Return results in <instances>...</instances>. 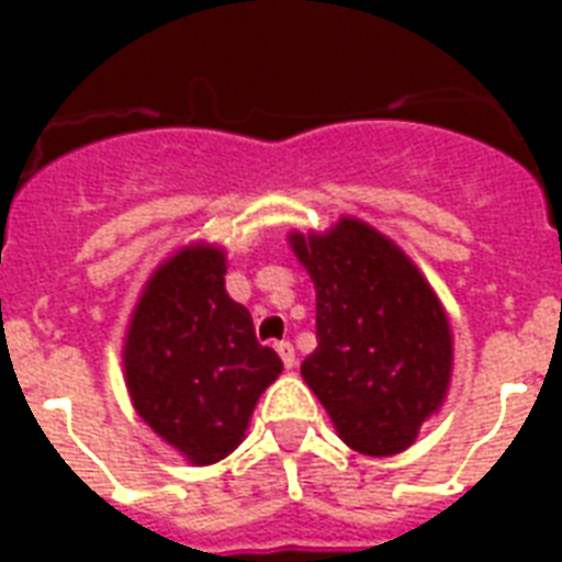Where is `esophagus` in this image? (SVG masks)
<instances>
[{"instance_id": "1", "label": "esophagus", "mask_w": 562, "mask_h": 562, "mask_svg": "<svg viewBox=\"0 0 562 562\" xmlns=\"http://www.w3.org/2000/svg\"><path fill=\"white\" fill-rule=\"evenodd\" d=\"M277 352H280L282 364L294 367V346H292V342H289V340L277 342Z\"/></svg>"}]
</instances>
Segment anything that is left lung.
Here are the masks:
<instances>
[{
    "instance_id": "obj_1",
    "label": "left lung",
    "mask_w": 562,
    "mask_h": 562,
    "mask_svg": "<svg viewBox=\"0 0 562 562\" xmlns=\"http://www.w3.org/2000/svg\"><path fill=\"white\" fill-rule=\"evenodd\" d=\"M316 282V352L301 376L346 446L385 458L415 442L451 379V328L418 268L358 220L292 234Z\"/></svg>"
}]
</instances>
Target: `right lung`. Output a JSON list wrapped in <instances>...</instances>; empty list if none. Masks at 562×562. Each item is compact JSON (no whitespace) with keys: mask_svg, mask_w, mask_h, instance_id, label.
Instances as JSON below:
<instances>
[{"mask_svg":"<svg viewBox=\"0 0 562 562\" xmlns=\"http://www.w3.org/2000/svg\"><path fill=\"white\" fill-rule=\"evenodd\" d=\"M123 364L140 418L192 463L232 454L261 391L282 373L249 310L225 292L216 246H189L149 277Z\"/></svg>","mask_w":562,"mask_h":562,"instance_id":"1","label":"right lung"}]
</instances>
